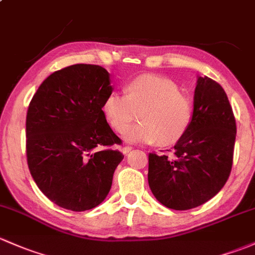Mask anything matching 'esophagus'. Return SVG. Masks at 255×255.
Instances as JSON below:
<instances>
[{
	"instance_id": "1",
	"label": "esophagus",
	"mask_w": 255,
	"mask_h": 255,
	"mask_svg": "<svg viewBox=\"0 0 255 255\" xmlns=\"http://www.w3.org/2000/svg\"><path fill=\"white\" fill-rule=\"evenodd\" d=\"M130 150H132V146H129V145H128V146H123V148H122V152H123V154H125V155H127L128 152L130 151Z\"/></svg>"
}]
</instances>
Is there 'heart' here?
Masks as SVG:
<instances>
[{"label":"heart","instance_id":"heart-1","mask_svg":"<svg viewBox=\"0 0 255 255\" xmlns=\"http://www.w3.org/2000/svg\"><path fill=\"white\" fill-rule=\"evenodd\" d=\"M123 94L112 92L104 99L103 115L115 132L132 143L171 145L178 141L191 127L193 101L181 93L173 80L157 76H139L127 83ZM141 122L128 127L136 118ZM128 127V128L127 127ZM128 128L127 130L125 128Z\"/></svg>","mask_w":255,"mask_h":255}]
</instances>
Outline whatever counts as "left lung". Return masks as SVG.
<instances>
[{
	"label": "left lung",
	"instance_id": "left-lung-1",
	"mask_svg": "<svg viewBox=\"0 0 255 255\" xmlns=\"http://www.w3.org/2000/svg\"><path fill=\"white\" fill-rule=\"evenodd\" d=\"M236 120L226 93L199 77L191 127L172 150L150 152L148 181L152 194L173 210H189L215 197L234 162Z\"/></svg>",
	"mask_w": 255,
	"mask_h": 255
}]
</instances>
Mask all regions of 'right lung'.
Returning a JSON list of instances; mask_svg holds the SVG:
<instances>
[{
	"label": "right lung",
	"instance_id": "1",
	"mask_svg": "<svg viewBox=\"0 0 255 255\" xmlns=\"http://www.w3.org/2000/svg\"><path fill=\"white\" fill-rule=\"evenodd\" d=\"M110 93L109 72L80 63L53 72L29 104V171L40 191L61 208L90 210L111 189L114 172L125 155L111 149L122 140L101 109Z\"/></svg>",
	"mask_w": 255,
	"mask_h": 255
}]
</instances>
